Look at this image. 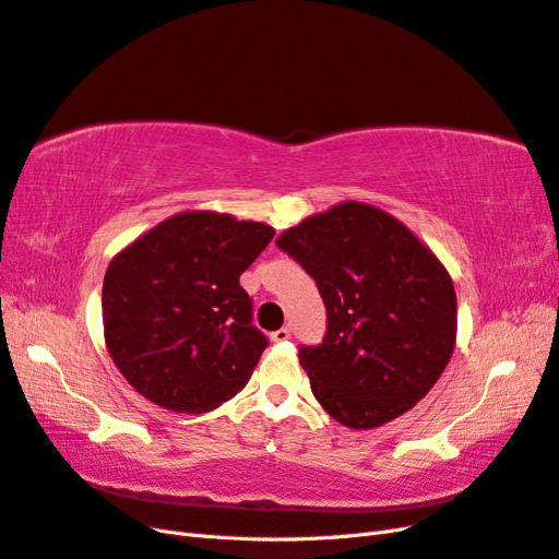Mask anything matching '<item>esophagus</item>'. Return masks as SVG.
<instances>
[{
	"instance_id": "34e87169",
	"label": "esophagus",
	"mask_w": 559,
	"mask_h": 559,
	"mask_svg": "<svg viewBox=\"0 0 559 559\" xmlns=\"http://www.w3.org/2000/svg\"><path fill=\"white\" fill-rule=\"evenodd\" d=\"M270 337H273V341L275 343H286V341H289V337H292V331L289 329H277L273 335H270Z\"/></svg>"
}]
</instances>
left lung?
<instances>
[{
    "mask_svg": "<svg viewBox=\"0 0 559 559\" xmlns=\"http://www.w3.org/2000/svg\"><path fill=\"white\" fill-rule=\"evenodd\" d=\"M277 247L326 306L324 341L298 354L321 408L349 429H376L425 399L456 341L454 286L436 253L357 200L286 228Z\"/></svg>",
    "mask_w": 559,
    "mask_h": 559,
    "instance_id": "8db88e82",
    "label": "left lung"
}]
</instances>
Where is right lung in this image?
I'll use <instances>...</instances> for the list:
<instances>
[{
	"label": "right lung",
	"mask_w": 559,
	"mask_h": 559,
	"mask_svg": "<svg viewBox=\"0 0 559 559\" xmlns=\"http://www.w3.org/2000/svg\"><path fill=\"white\" fill-rule=\"evenodd\" d=\"M275 228L218 212H181L111 259L103 324L111 361L151 403L210 413L249 382L267 345L240 275Z\"/></svg>",
	"instance_id": "right-lung-1"
}]
</instances>
